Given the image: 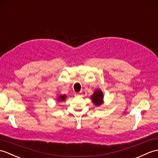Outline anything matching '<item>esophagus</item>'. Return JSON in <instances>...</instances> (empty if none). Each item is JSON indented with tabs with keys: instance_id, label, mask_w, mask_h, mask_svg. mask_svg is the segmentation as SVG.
<instances>
[{
	"instance_id": "1",
	"label": "esophagus",
	"mask_w": 158,
	"mask_h": 158,
	"mask_svg": "<svg viewBox=\"0 0 158 158\" xmlns=\"http://www.w3.org/2000/svg\"><path fill=\"white\" fill-rule=\"evenodd\" d=\"M75 95L76 96H81L80 93H75Z\"/></svg>"
}]
</instances>
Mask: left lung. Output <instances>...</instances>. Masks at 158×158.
I'll return each instance as SVG.
<instances>
[{
    "label": "left lung",
    "instance_id": "8db88e82",
    "mask_svg": "<svg viewBox=\"0 0 158 158\" xmlns=\"http://www.w3.org/2000/svg\"><path fill=\"white\" fill-rule=\"evenodd\" d=\"M93 103L96 106L101 105L103 101V94L100 90H96L91 97Z\"/></svg>",
    "mask_w": 158,
    "mask_h": 158
}]
</instances>
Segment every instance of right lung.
<instances>
[{
	"label": "right lung",
	"mask_w": 158,
	"mask_h": 158,
	"mask_svg": "<svg viewBox=\"0 0 158 158\" xmlns=\"http://www.w3.org/2000/svg\"><path fill=\"white\" fill-rule=\"evenodd\" d=\"M65 98H66L65 95H64V96H61L60 97H58V101H63Z\"/></svg>",
	"instance_id": "1"
}]
</instances>
